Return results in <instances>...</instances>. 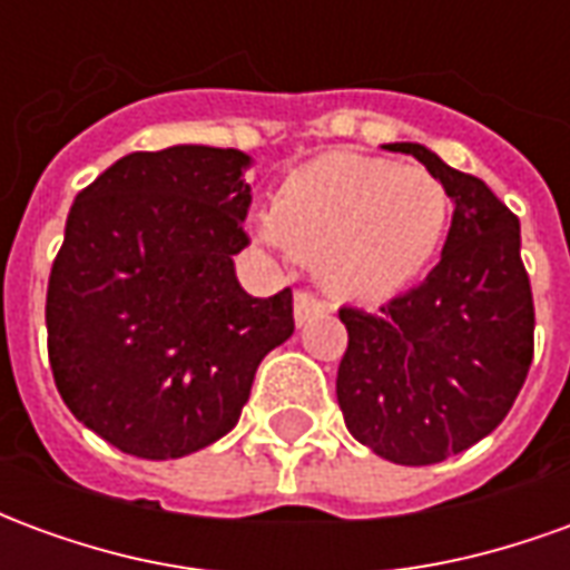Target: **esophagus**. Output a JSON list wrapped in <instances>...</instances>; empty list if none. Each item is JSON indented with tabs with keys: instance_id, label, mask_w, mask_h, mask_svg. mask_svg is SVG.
<instances>
[{
	"instance_id": "esophagus-1",
	"label": "esophagus",
	"mask_w": 570,
	"mask_h": 570,
	"mask_svg": "<svg viewBox=\"0 0 570 570\" xmlns=\"http://www.w3.org/2000/svg\"><path fill=\"white\" fill-rule=\"evenodd\" d=\"M293 311H296L298 326H305V323L314 321L317 314H323V311H326V302L314 296V293H308V289H298L296 305H293Z\"/></svg>"
}]
</instances>
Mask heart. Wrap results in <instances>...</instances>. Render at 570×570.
<instances>
[{
  "label": "heart",
  "mask_w": 570,
  "mask_h": 570,
  "mask_svg": "<svg viewBox=\"0 0 570 570\" xmlns=\"http://www.w3.org/2000/svg\"><path fill=\"white\" fill-rule=\"evenodd\" d=\"M449 216V191L428 170L326 151L277 183L256 237L298 259H314L333 296L384 302L428 272Z\"/></svg>",
  "instance_id": "b5f03b06"
}]
</instances>
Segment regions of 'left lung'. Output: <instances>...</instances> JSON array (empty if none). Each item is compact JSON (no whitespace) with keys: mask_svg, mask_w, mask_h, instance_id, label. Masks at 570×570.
<instances>
[{"mask_svg":"<svg viewBox=\"0 0 570 570\" xmlns=\"http://www.w3.org/2000/svg\"><path fill=\"white\" fill-rule=\"evenodd\" d=\"M387 149L440 179L452 228L424 284L375 314L338 311L347 351L335 394L354 440L384 461L424 466L489 436L513 409L534 357V298L510 207L419 142Z\"/></svg>","mask_w":570,"mask_h":570,"instance_id":"obj_1","label":"left lung"}]
</instances>
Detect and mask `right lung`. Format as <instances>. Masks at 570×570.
Here are the masks:
<instances>
[{"mask_svg":"<svg viewBox=\"0 0 570 570\" xmlns=\"http://www.w3.org/2000/svg\"><path fill=\"white\" fill-rule=\"evenodd\" d=\"M249 155L130 151L81 188L48 277V360L69 412L125 454L183 458L240 419L253 375L296 330L293 289L253 298Z\"/></svg>","mask_w":570,"mask_h":570,"instance_id":"obj_1","label":"right lung"}]
</instances>
